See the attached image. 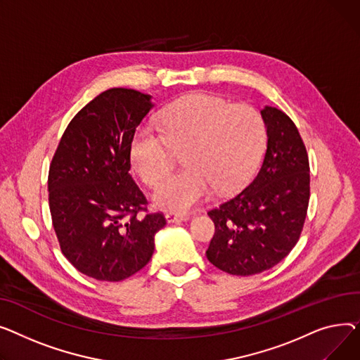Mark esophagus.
<instances>
[{
	"instance_id": "1",
	"label": "esophagus",
	"mask_w": 360,
	"mask_h": 360,
	"mask_svg": "<svg viewBox=\"0 0 360 360\" xmlns=\"http://www.w3.org/2000/svg\"><path fill=\"white\" fill-rule=\"evenodd\" d=\"M190 218V215L187 214H180V212H168L165 214V219L168 224L173 222H180V221H187Z\"/></svg>"
}]
</instances>
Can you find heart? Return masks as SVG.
Here are the masks:
<instances>
[{
	"mask_svg": "<svg viewBox=\"0 0 360 360\" xmlns=\"http://www.w3.org/2000/svg\"><path fill=\"white\" fill-rule=\"evenodd\" d=\"M160 134L139 129L131 143V162L150 186L172 170L173 151L186 167L167 177L153 195L154 203L183 212L215 188L228 193L255 172L264 143V124L248 105L226 103L209 94L186 96L160 116Z\"/></svg>",
	"mask_w": 360,
	"mask_h": 360,
	"instance_id": "obj_1",
	"label": "heart"
}]
</instances>
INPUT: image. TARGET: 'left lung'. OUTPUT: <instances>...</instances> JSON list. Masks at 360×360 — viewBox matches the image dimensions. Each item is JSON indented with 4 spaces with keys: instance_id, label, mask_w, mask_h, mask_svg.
Returning <instances> with one entry per match:
<instances>
[{
    "instance_id": "8db88e82",
    "label": "left lung",
    "mask_w": 360,
    "mask_h": 360,
    "mask_svg": "<svg viewBox=\"0 0 360 360\" xmlns=\"http://www.w3.org/2000/svg\"><path fill=\"white\" fill-rule=\"evenodd\" d=\"M260 115L267 148L257 176L207 212L215 236L206 257L237 276L269 270L289 255L300 240L309 202V161L297 126L271 105Z\"/></svg>"
}]
</instances>
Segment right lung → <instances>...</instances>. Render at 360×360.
Returning <instances> with one entry per match:
<instances>
[{
  "label": "right lung",
  "instance_id": "add662e5",
  "mask_svg": "<svg viewBox=\"0 0 360 360\" xmlns=\"http://www.w3.org/2000/svg\"><path fill=\"white\" fill-rule=\"evenodd\" d=\"M154 108L131 89L101 93L74 116L49 168V207L63 256L97 281L119 282L151 260L162 214L138 215L146 199L129 174L131 143Z\"/></svg>",
  "mask_w": 360,
  "mask_h": 360
}]
</instances>
